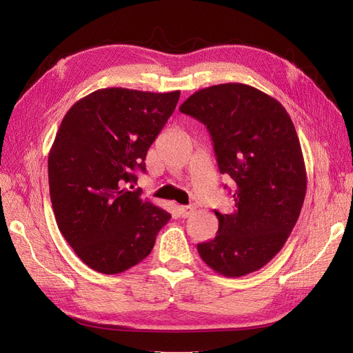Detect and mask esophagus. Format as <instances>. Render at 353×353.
<instances>
[{"label": "esophagus", "mask_w": 353, "mask_h": 353, "mask_svg": "<svg viewBox=\"0 0 353 353\" xmlns=\"http://www.w3.org/2000/svg\"><path fill=\"white\" fill-rule=\"evenodd\" d=\"M192 213H194V207H190V205H180L179 207V214L183 219L189 217Z\"/></svg>", "instance_id": "34e87169"}]
</instances>
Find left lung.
<instances>
[{
	"label": "left lung",
	"instance_id": "left-lung-1",
	"mask_svg": "<svg viewBox=\"0 0 353 353\" xmlns=\"http://www.w3.org/2000/svg\"><path fill=\"white\" fill-rule=\"evenodd\" d=\"M180 112L207 125L220 173L236 183L234 211H214L219 232L198 253L220 275H248L279 253L303 207L306 165L293 121L276 99L239 83L198 90Z\"/></svg>",
	"mask_w": 353,
	"mask_h": 353
}]
</instances>
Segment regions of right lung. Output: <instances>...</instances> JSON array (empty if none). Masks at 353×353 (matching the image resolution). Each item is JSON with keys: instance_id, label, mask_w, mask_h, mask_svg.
Here are the masks:
<instances>
[{"instance_id": "1", "label": "right lung", "mask_w": 353, "mask_h": 353, "mask_svg": "<svg viewBox=\"0 0 353 353\" xmlns=\"http://www.w3.org/2000/svg\"><path fill=\"white\" fill-rule=\"evenodd\" d=\"M179 97V90L100 88L70 106L60 123L48 154L50 199L66 243L100 274L140 263L171 219L127 183L146 170L148 149Z\"/></svg>"}]
</instances>
